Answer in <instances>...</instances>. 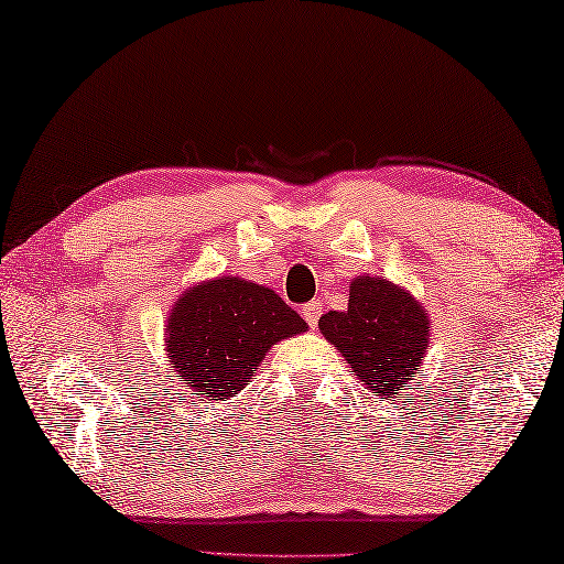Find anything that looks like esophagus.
<instances>
[{
	"label": "esophagus",
	"mask_w": 564,
	"mask_h": 564,
	"mask_svg": "<svg viewBox=\"0 0 564 564\" xmlns=\"http://www.w3.org/2000/svg\"><path fill=\"white\" fill-rule=\"evenodd\" d=\"M321 313H323V308H321V303H317V301H311V303L303 305V317L311 327H315L317 321H321Z\"/></svg>",
	"instance_id": "34e87169"
}]
</instances>
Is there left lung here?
Listing matches in <instances>:
<instances>
[{"label":"left lung","instance_id":"8db88e82","mask_svg":"<svg viewBox=\"0 0 564 564\" xmlns=\"http://www.w3.org/2000/svg\"><path fill=\"white\" fill-rule=\"evenodd\" d=\"M317 325L380 399L394 397L414 380L429 345L422 305L406 291L370 275L350 283L347 311L325 313Z\"/></svg>","mask_w":564,"mask_h":564}]
</instances>
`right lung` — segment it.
<instances>
[{
	"label": "right lung",
	"mask_w": 564,
	"mask_h": 564,
	"mask_svg": "<svg viewBox=\"0 0 564 564\" xmlns=\"http://www.w3.org/2000/svg\"><path fill=\"white\" fill-rule=\"evenodd\" d=\"M305 321L263 285L241 279L202 283L167 317V355L194 394L229 399L259 370L263 355Z\"/></svg>",
	"instance_id": "obj_1"
}]
</instances>
